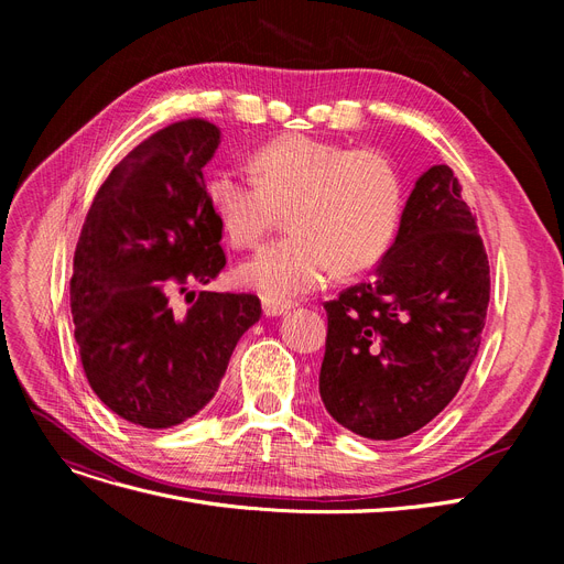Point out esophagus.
<instances>
[{
	"label": "esophagus",
	"mask_w": 564,
	"mask_h": 564,
	"mask_svg": "<svg viewBox=\"0 0 564 564\" xmlns=\"http://www.w3.org/2000/svg\"><path fill=\"white\" fill-rule=\"evenodd\" d=\"M292 306H294L292 302H276V300H267V297L262 300V313H264L267 317L283 315V313H288Z\"/></svg>",
	"instance_id": "esophagus-1"
}]
</instances>
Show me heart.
Wrapping results in <instances>:
<instances>
[{
  "instance_id": "b5f03b06",
  "label": "heart",
  "mask_w": 564,
  "mask_h": 564,
  "mask_svg": "<svg viewBox=\"0 0 564 564\" xmlns=\"http://www.w3.org/2000/svg\"><path fill=\"white\" fill-rule=\"evenodd\" d=\"M251 173L217 169L205 198L232 247L251 249L288 210L283 240L237 267V281L267 300L304 297L327 285L338 267L359 272L389 251L402 217V181L377 151L308 134L264 143Z\"/></svg>"
}]
</instances>
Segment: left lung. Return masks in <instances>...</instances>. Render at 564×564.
<instances>
[{"label": "left lung", "mask_w": 564, "mask_h": 564, "mask_svg": "<svg viewBox=\"0 0 564 564\" xmlns=\"http://www.w3.org/2000/svg\"><path fill=\"white\" fill-rule=\"evenodd\" d=\"M489 260L451 166L427 169L370 281L324 304L319 398L336 423L372 441L425 427L478 357Z\"/></svg>", "instance_id": "left-lung-1"}]
</instances>
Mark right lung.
Wrapping results in <instances>:
<instances>
[{
  "instance_id": "add662e5",
  "label": "right lung",
  "mask_w": 564,
  "mask_h": 564,
  "mask_svg": "<svg viewBox=\"0 0 564 564\" xmlns=\"http://www.w3.org/2000/svg\"><path fill=\"white\" fill-rule=\"evenodd\" d=\"M219 143V128L203 118L148 137L98 189L75 249L70 308L86 379L139 427L198 413L260 319L256 294L203 290L187 313L169 304L173 290L210 283L226 264L203 183Z\"/></svg>"
}]
</instances>
